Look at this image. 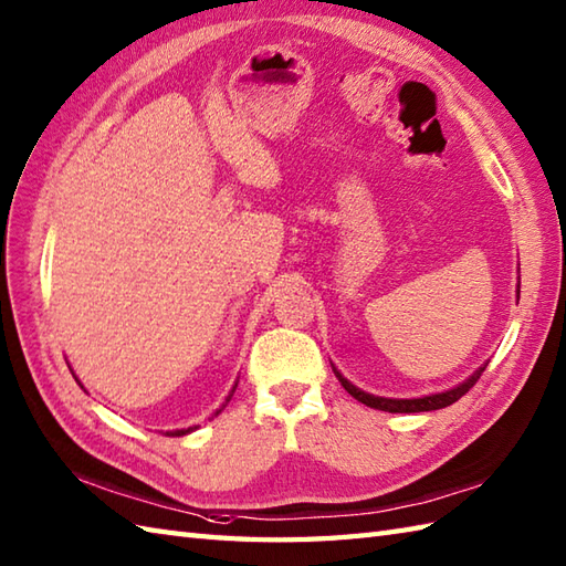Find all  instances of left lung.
<instances>
[{"label": "left lung", "mask_w": 566, "mask_h": 566, "mask_svg": "<svg viewBox=\"0 0 566 566\" xmlns=\"http://www.w3.org/2000/svg\"><path fill=\"white\" fill-rule=\"evenodd\" d=\"M518 296H521V282H518V289H516V298ZM484 369H488V364H482L475 374L463 380V384H458V386L443 390V392H431V396H422V398H380V396H371V392H366V390L354 386L352 380H347L333 366L337 380L343 384V388L349 392L354 400H359L366 407H374V410H384V412H431V410H441V407H449L455 400H461L465 392L478 384V378L482 376Z\"/></svg>", "instance_id": "8db88e82"}]
</instances>
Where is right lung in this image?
Returning <instances> with one entry per match:
<instances>
[{"mask_svg": "<svg viewBox=\"0 0 566 566\" xmlns=\"http://www.w3.org/2000/svg\"><path fill=\"white\" fill-rule=\"evenodd\" d=\"M70 371H72V369H70ZM72 376H74V371H72ZM74 378H76V376H74ZM76 384H78V386H82V380H78V378H76ZM235 386H239V384H233V388L229 390V396H227V400H223V405L219 407V410H217V412H214L212 417H217V415H219V412L223 410V407H227V405H229V400H231V396H233V390H235ZM82 388H84V386H82ZM195 429H197V424H195V427H188V429H176V431H166V437H186V433H190V431H195Z\"/></svg>", "mask_w": 566, "mask_h": 566, "instance_id": "add662e5", "label": "right lung"}]
</instances>
